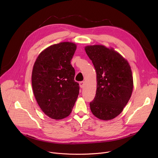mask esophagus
Masks as SVG:
<instances>
[{"mask_svg": "<svg viewBox=\"0 0 158 158\" xmlns=\"http://www.w3.org/2000/svg\"><path fill=\"white\" fill-rule=\"evenodd\" d=\"M79 85L81 87V88H83L85 85V84H84V81H81L79 82Z\"/></svg>", "mask_w": 158, "mask_h": 158, "instance_id": "esophagus-1", "label": "esophagus"}]
</instances>
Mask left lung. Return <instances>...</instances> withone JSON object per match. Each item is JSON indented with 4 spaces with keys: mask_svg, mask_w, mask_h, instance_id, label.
<instances>
[{
    "mask_svg": "<svg viewBox=\"0 0 158 158\" xmlns=\"http://www.w3.org/2000/svg\"><path fill=\"white\" fill-rule=\"evenodd\" d=\"M85 51L95 67L97 90L90 102L93 114L107 121L121 113L133 89L131 67L120 54L101 45L87 46Z\"/></svg>",
    "mask_w": 158,
    "mask_h": 158,
    "instance_id": "1",
    "label": "left lung"
}]
</instances>
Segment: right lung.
Instances as JSON below:
<instances>
[{
	"mask_svg": "<svg viewBox=\"0 0 158 158\" xmlns=\"http://www.w3.org/2000/svg\"><path fill=\"white\" fill-rule=\"evenodd\" d=\"M76 50L73 42L54 44L37 57L32 73L35 98L44 114L62 119L72 111L79 93L71 60Z\"/></svg>",
	"mask_w": 158,
	"mask_h": 158,
	"instance_id": "add662e5",
	"label": "right lung"
}]
</instances>
